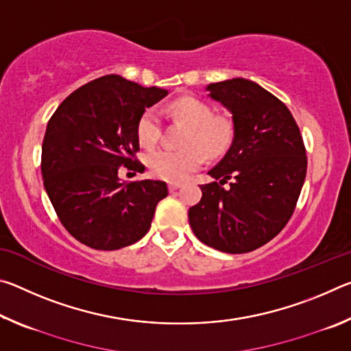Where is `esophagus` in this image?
<instances>
[{"mask_svg":"<svg viewBox=\"0 0 351 351\" xmlns=\"http://www.w3.org/2000/svg\"><path fill=\"white\" fill-rule=\"evenodd\" d=\"M180 187H181V182H170V184H169V189H170V192H173V190L180 189Z\"/></svg>","mask_w":351,"mask_h":351,"instance_id":"1","label":"esophagus"}]
</instances>
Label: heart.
<instances>
[{"label": "heart", "mask_w": 351, "mask_h": 351, "mask_svg": "<svg viewBox=\"0 0 351 351\" xmlns=\"http://www.w3.org/2000/svg\"><path fill=\"white\" fill-rule=\"evenodd\" d=\"M169 110L176 119L190 125L182 150L158 148L147 158L148 169L156 178L167 181H181L201 167L206 154L221 156L232 142L234 127L229 119L213 116V110L204 100L182 96L170 104ZM136 134L142 145L152 147L161 138V119L156 110L147 108L142 112Z\"/></svg>", "instance_id": "obj_1"}]
</instances>
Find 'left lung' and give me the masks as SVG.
I'll return each mask as SVG.
<instances>
[{
    "label": "left lung",
    "instance_id": "8db88e82",
    "mask_svg": "<svg viewBox=\"0 0 351 351\" xmlns=\"http://www.w3.org/2000/svg\"><path fill=\"white\" fill-rule=\"evenodd\" d=\"M206 90L232 112L234 139L209 170L217 181L201 186L203 197L189 209V223L197 239L217 251L251 252L293 215L306 176L304 139L287 105L255 82L239 77Z\"/></svg>",
    "mask_w": 351,
    "mask_h": 351
}]
</instances>
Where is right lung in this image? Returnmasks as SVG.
I'll list each match as a JSON object with an SVG mask.
<instances>
[{
  "mask_svg": "<svg viewBox=\"0 0 351 351\" xmlns=\"http://www.w3.org/2000/svg\"><path fill=\"white\" fill-rule=\"evenodd\" d=\"M169 94L121 75L99 77L63 100L49 119L41 147L47 197L64 229L99 251L133 245L144 237L164 181L121 182V165L142 173L136 127L142 112Z\"/></svg>",
  "mask_w": 351,
  "mask_h": 351,
  "instance_id": "obj_1",
  "label": "right lung"
}]
</instances>
